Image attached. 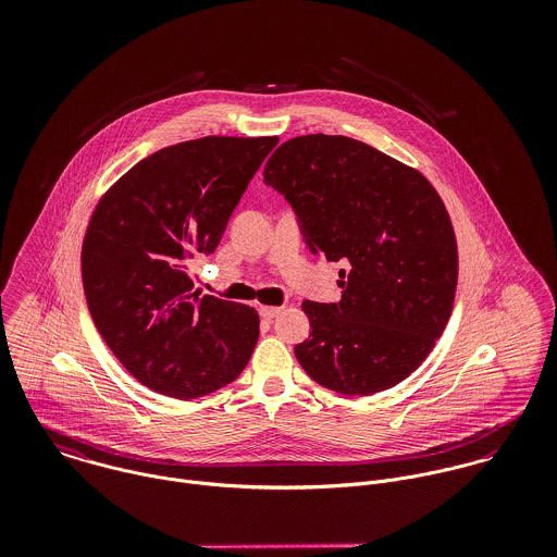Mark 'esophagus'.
<instances>
[{"instance_id": "1", "label": "esophagus", "mask_w": 557, "mask_h": 557, "mask_svg": "<svg viewBox=\"0 0 557 557\" xmlns=\"http://www.w3.org/2000/svg\"><path fill=\"white\" fill-rule=\"evenodd\" d=\"M283 311V307H261L259 315L263 319H274Z\"/></svg>"}]
</instances>
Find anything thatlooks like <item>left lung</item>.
Segmentation results:
<instances>
[{
	"mask_svg": "<svg viewBox=\"0 0 557 557\" xmlns=\"http://www.w3.org/2000/svg\"><path fill=\"white\" fill-rule=\"evenodd\" d=\"M263 182L292 203L313 252L343 261L341 300H305L300 367L323 388L369 397L409 377L455 305L459 255L448 210L413 166L343 135H302Z\"/></svg>",
	"mask_w": 557,
	"mask_h": 557,
	"instance_id": "1",
	"label": "left lung"
}]
</instances>
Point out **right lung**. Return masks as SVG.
I'll list each match as a JSON object with an SVG mask.
<instances>
[{
	"instance_id": "right-lung-1",
	"label": "right lung",
	"mask_w": 557,
	"mask_h": 557,
	"mask_svg": "<svg viewBox=\"0 0 557 557\" xmlns=\"http://www.w3.org/2000/svg\"><path fill=\"white\" fill-rule=\"evenodd\" d=\"M278 137H201L162 148L98 201L81 248L89 315L124 369L164 397L232 384L259 338L252 307L201 296L195 255H210Z\"/></svg>"
}]
</instances>
